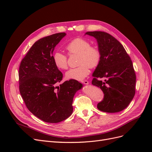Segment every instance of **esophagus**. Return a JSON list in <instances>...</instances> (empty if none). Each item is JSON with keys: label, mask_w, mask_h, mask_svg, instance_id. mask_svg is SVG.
Here are the masks:
<instances>
[{"label": "esophagus", "mask_w": 152, "mask_h": 152, "mask_svg": "<svg viewBox=\"0 0 152 152\" xmlns=\"http://www.w3.org/2000/svg\"><path fill=\"white\" fill-rule=\"evenodd\" d=\"M82 83H83L85 85H88L89 84V82L87 80H83V81H82Z\"/></svg>", "instance_id": "1"}]
</instances>
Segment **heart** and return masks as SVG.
I'll return each instance as SVG.
<instances>
[{
    "label": "heart",
    "instance_id": "b5f03b06",
    "mask_svg": "<svg viewBox=\"0 0 152 152\" xmlns=\"http://www.w3.org/2000/svg\"><path fill=\"white\" fill-rule=\"evenodd\" d=\"M89 41L83 38H77L70 41L66 46L68 54H79L78 66L71 68L65 73L68 80H82L89 74V68H94L100 62L101 53L99 49L90 45ZM54 64L59 70L68 68L67 57L63 53L56 51L53 54Z\"/></svg>",
    "mask_w": 152,
    "mask_h": 152
}]
</instances>
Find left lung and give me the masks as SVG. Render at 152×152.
<instances>
[{"instance_id":"1","label":"left lung","mask_w":152,"mask_h":152,"mask_svg":"<svg viewBox=\"0 0 152 152\" xmlns=\"http://www.w3.org/2000/svg\"><path fill=\"white\" fill-rule=\"evenodd\" d=\"M85 35L96 39L101 53L92 81V84L104 93L97 108L107 113L121 112L127 107L135 94L136 79L131 59L123 45L109 34L96 31H87ZM100 77H104L105 81H100Z\"/></svg>"}]
</instances>
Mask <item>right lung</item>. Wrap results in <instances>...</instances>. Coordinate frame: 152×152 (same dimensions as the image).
<instances>
[{
    "mask_svg": "<svg viewBox=\"0 0 152 152\" xmlns=\"http://www.w3.org/2000/svg\"><path fill=\"white\" fill-rule=\"evenodd\" d=\"M66 34H55L38 40L22 59L19 68L20 92L30 112L45 122L58 123L73 112V99L82 84L75 80L65 81L55 66L53 53Z\"/></svg>",
    "mask_w": 152,
    "mask_h": 152,
    "instance_id": "add662e5",
    "label": "right lung"
}]
</instances>
